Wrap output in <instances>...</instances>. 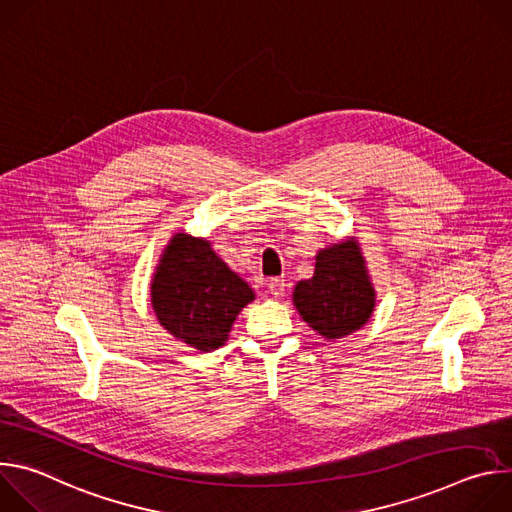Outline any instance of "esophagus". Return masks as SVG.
<instances>
[{"mask_svg":"<svg viewBox=\"0 0 512 512\" xmlns=\"http://www.w3.org/2000/svg\"><path fill=\"white\" fill-rule=\"evenodd\" d=\"M267 289H269V294H271L273 298H281L283 291H285V279H281V277L269 279V281H267Z\"/></svg>","mask_w":512,"mask_h":512,"instance_id":"obj_1","label":"esophagus"}]
</instances>
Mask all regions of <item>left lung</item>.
Segmentation results:
<instances>
[{"label": "left lung", "mask_w": 512, "mask_h": 512, "mask_svg": "<svg viewBox=\"0 0 512 512\" xmlns=\"http://www.w3.org/2000/svg\"><path fill=\"white\" fill-rule=\"evenodd\" d=\"M294 306L326 340L344 338L369 322L375 287L354 237L316 255L314 277L296 285Z\"/></svg>", "instance_id": "8db88e82"}]
</instances>
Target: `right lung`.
I'll list each match as a JSON object with an SVG mask.
<instances>
[{
  "instance_id": "1",
  "label": "right lung",
  "mask_w": 512,
  "mask_h": 512,
  "mask_svg": "<svg viewBox=\"0 0 512 512\" xmlns=\"http://www.w3.org/2000/svg\"><path fill=\"white\" fill-rule=\"evenodd\" d=\"M253 289L218 257L210 243L176 233L152 279L158 322L178 340L210 352L223 346Z\"/></svg>"
}]
</instances>
